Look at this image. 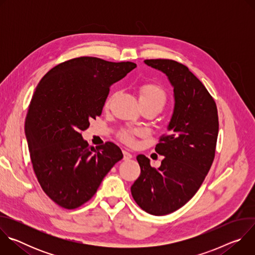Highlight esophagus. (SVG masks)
I'll return each mask as SVG.
<instances>
[{
	"mask_svg": "<svg viewBox=\"0 0 255 255\" xmlns=\"http://www.w3.org/2000/svg\"><path fill=\"white\" fill-rule=\"evenodd\" d=\"M131 158H132V154H131L130 152L124 150V151H123V159H124V160H129V159H131Z\"/></svg>",
	"mask_w": 255,
	"mask_h": 255,
	"instance_id": "esophagus-1",
	"label": "esophagus"
}]
</instances>
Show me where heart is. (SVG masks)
Returning a JSON list of instances; mask_svg holds the SVG:
<instances>
[{
    "instance_id": "b5f03b06",
    "label": "heart",
    "mask_w": 255,
    "mask_h": 255,
    "mask_svg": "<svg viewBox=\"0 0 255 255\" xmlns=\"http://www.w3.org/2000/svg\"><path fill=\"white\" fill-rule=\"evenodd\" d=\"M138 99L141 106H152L160 111L167 102V93L157 84L146 83L139 86ZM109 105H110V100L107 101L106 107H109ZM136 134H138L136 130H123L120 132V138L125 143L131 145L134 143V136Z\"/></svg>"
}]
</instances>
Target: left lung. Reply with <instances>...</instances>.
I'll use <instances>...</instances> for the list:
<instances>
[{"instance_id":"left-lung-1","label":"left lung","mask_w":255,"mask_h":255,"mask_svg":"<svg viewBox=\"0 0 255 255\" xmlns=\"http://www.w3.org/2000/svg\"><path fill=\"white\" fill-rule=\"evenodd\" d=\"M161 70L173 87L174 110L155 151L164 156L154 168L139 154L140 176L131 187L137 205L151 215L170 214L186 205L198 192L214 161L219 131L217 106L190 69L171 59H146Z\"/></svg>"}]
</instances>
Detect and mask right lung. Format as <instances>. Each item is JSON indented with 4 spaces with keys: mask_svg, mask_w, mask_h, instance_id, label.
Masks as SVG:
<instances>
[{
    "mask_svg": "<svg viewBox=\"0 0 255 255\" xmlns=\"http://www.w3.org/2000/svg\"><path fill=\"white\" fill-rule=\"evenodd\" d=\"M135 67L130 61L82 56L57 64L36 87L25 134L35 175L58 206L71 210L87 203L123 158L113 142L95 149L82 132L101 116L110 87Z\"/></svg>",
    "mask_w": 255,
    "mask_h": 255,
    "instance_id": "obj_1",
    "label": "right lung"
}]
</instances>
